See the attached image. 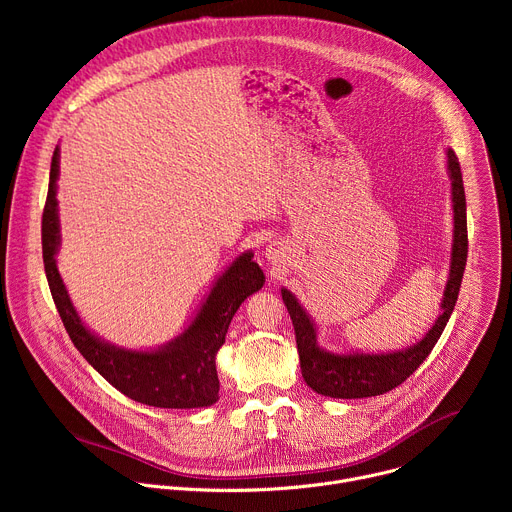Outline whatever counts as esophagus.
Returning <instances> with one entry per match:
<instances>
[{
    "label": "esophagus",
    "mask_w": 512,
    "mask_h": 512,
    "mask_svg": "<svg viewBox=\"0 0 512 512\" xmlns=\"http://www.w3.org/2000/svg\"><path fill=\"white\" fill-rule=\"evenodd\" d=\"M265 255H267V259H269L273 265H277V263H281L283 257H285V245L279 243V241H273V243L267 245Z\"/></svg>",
    "instance_id": "esophagus-1"
}]
</instances>
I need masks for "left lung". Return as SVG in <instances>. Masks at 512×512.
I'll return each mask as SVG.
<instances>
[{
	"label": "left lung",
	"mask_w": 512,
	"mask_h": 512,
	"mask_svg": "<svg viewBox=\"0 0 512 512\" xmlns=\"http://www.w3.org/2000/svg\"><path fill=\"white\" fill-rule=\"evenodd\" d=\"M448 156V176L452 182V208H454V241L450 275L446 281L442 314L435 324L425 332V336L401 350L391 352H330L318 344V328L312 316L304 310L298 298L289 289L281 287L283 304L291 316V324L296 330V342L300 352L302 377L318 395L334 399H362L383 395L399 387L409 375H413L419 364L427 358L435 342L440 340L454 306L458 302L462 275L468 257V229H466V194L460 172V162L454 150H446Z\"/></svg>",
	"instance_id": "8db88e82"
}]
</instances>
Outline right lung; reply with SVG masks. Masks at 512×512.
<instances>
[{"label":"right lung","mask_w":512,"mask_h":512,"mask_svg":"<svg viewBox=\"0 0 512 512\" xmlns=\"http://www.w3.org/2000/svg\"><path fill=\"white\" fill-rule=\"evenodd\" d=\"M58 164L60 148L56 145L42 214V257L50 294L72 344L103 379L137 403L162 409H196L216 403L221 387L216 375V352L225 344L239 306L265 283L261 267L253 261V251L241 253L216 277L192 322L170 342L150 350L111 344L85 326L56 267L60 249Z\"/></svg>","instance_id":"1"}]
</instances>
